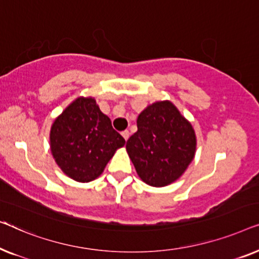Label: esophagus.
Returning <instances> with one entry per match:
<instances>
[{
  "mask_svg": "<svg viewBox=\"0 0 259 259\" xmlns=\"http://www.w3.org/2000/svg\"><path fill=\"white\" fill-rule=\"evenodd\" d=\"M122 136H123V138H124L125 141H128V138H129V136H130V133H129L128 130L122 131Z\"/></svg>",
  "mask_w": 259,
  "mask_h": 259,
  "instance_id": "34e87169",
  "label": "esophagus"
}]
</instances>
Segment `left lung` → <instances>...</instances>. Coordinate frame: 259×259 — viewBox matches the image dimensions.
<instances>
[{
	"label": "left lung",
	"instance_id": "1",
	"mask_svg": "<svg viewBox=\"0 0 259 259\" xmlns=\"http://www.w3.org/2000/svg\"><path fill=\"white\" fill-rule=\"evenodd\" d=\"M126 151L138 176L151 187L177 181L195 157L196 135L170 101L152 103L138 115Z\"/></svg>",
	"mask_w": 259,
	"mask_h": 259
}]
</instances>
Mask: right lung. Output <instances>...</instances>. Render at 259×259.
I'll list each match as a JSON object with an SVG mask.
<instances>
[{
  "label": "right lung",
  "instance_id": "right-lung-1",
  "mask_svg": "<svg viewBox=\"0 0 259 259\" xmlns=\"http://www.w3.org/2000/svg\"><path fill=\"white\" fill-rule=\"evenodd\" d=\"M125 140L93 97H78L54 121L50 149L57 165L74 181L92 182L103 172Z\"/></svg>",
  "mask_w": 259,
  "mask_h": 259
}]
</instances>
